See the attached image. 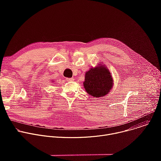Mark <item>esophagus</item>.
I'll return each mask as SVG.
<instances>
[{
	"mask_svg": "<svg viewBox=\"0 0 161 161\" xmlns=\"http://www.w3.org/2000/svg\"><path fill=\"white\" fill-rule=\"evenodd\" d=\"M66 80L68 81H71L74 80V78H67Z\"/></svg>",
	"mask_w": 161,
	"mask_h": 161,
	"instance_id": "1",
	"label": "esophagus"
}]
</instances>
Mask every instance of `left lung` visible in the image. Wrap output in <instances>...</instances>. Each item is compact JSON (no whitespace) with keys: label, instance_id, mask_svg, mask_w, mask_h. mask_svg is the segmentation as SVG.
I'll use <instances>...</instances> for the list:
<instances>
[{"label":"left lung","instance_id":"1","mask_svg":"<svg viewBox=\"0 0 161 161\" xmlns=\"http://www.w3.org/2000/svg\"><path fill=\"white\" fill-rule=\"evenodd\" d=\"M104 66L91 69L85 74L83 85L90 96L101 97L111 90L113 79L108 69Z\"/></svg>","mask_w":161,"mask_h":161}]
</instances>
